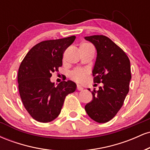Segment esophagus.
<instances>
[{
  "mask_svg": "<svg viewBox=\"0 0 150 150\" xmlns=\"http://www.w3.org/2000/svg\"><path fill=\"white\" fill-rule=\"evenodd\" d=\"M77 89L78 91H82V90H83V87H81L80 85H77Z\"/></svg>",
  "mask_w": 150,
  "mask_h": 150,
  "instance_id": "obj_1",
  "label": "esophagus"
}]
</instances>
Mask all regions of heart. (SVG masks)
<instances>
[{
	"label": "heart",
	"mask_w": 150,
	"mask_h": 150,
	"mask_svg": "<svg viewBox=\"0 0 150 150\" xmlns=\"http://www.w3.org/2000/svg\"><path fill=\"white\" fill-rule=\"evenodd\" d=\"M92 46L90 44L87 42L81 43L80 47H87V46ZM88 72L85 69L81 68H77L71 72L70 74V77L72 80L76 81L77 82H82L85 80V77H87Z\"/></svg>",
	"instance_id": "obj_1"
}]
</instances>
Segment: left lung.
Listing matches in <instances>:
<instances>
[{"label": "left lung", "mask_w": 150, "mask_h": 150, "mask_svg": "<svg viewBox=\"0 0 150 150\" xmlns=\"http://www.w3.org/2000/svg\"><path fill=\"white\" fill-rule=\"evenodd\" d=\"M85 39L97 49V60L92 71L94 82L103 83L99 90L94 88L92 91L93 99L86 104L85 111L94 121L106 123L118 112L129 92L130 60L126 53L106 36L93 35L85 37Z\"/></svg>", "instance_id": "8db88e82"}]
</instances>
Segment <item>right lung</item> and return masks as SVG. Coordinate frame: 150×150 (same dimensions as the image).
I'll return each mask as SVG.
<instances>
[{
	"label": "right lung",
	"mask_w": 150,
	"mask_h": 150,
	"mask_svg": "<svg viewBox=\"0 0 150 150\" xmlns=\"http://www.w3.org/2000/svg\"><path fill=\"white\" fill-rule=\"evenodd\" d=\"M75 36L43 41L30 50L21 62L18 81L24 106L34 120L49 123L58 116L65 99L76 89L72 81H62L55 87L50 80L62 66L63 53Z\"/></svg>",
	"instance_id": "obj_1"
}]
</instances>
